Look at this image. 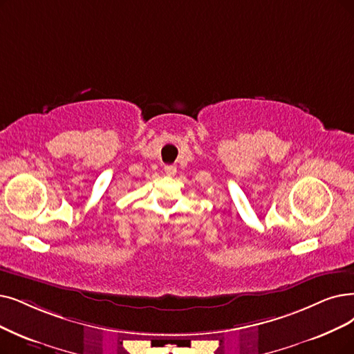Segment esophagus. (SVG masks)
Returning a JSON list of instances; mask_svg holds the SVG:
<instances>
[{"label": "esophagus", "mask_w": 354, "mask_h": 354, "mask_svg": "<svg viewBox=\"0 0 354 354\" xmlns=\"http://www.w3.org/2000/svg\"><path fill=\"white\" fill-rule=\"evenodd\" d=\"M164 171L168 174V176H174L177 173V168L176 165H165L164 167Z\"/></svg>", "instance_id": "esophagus-1"}]
</instances>
